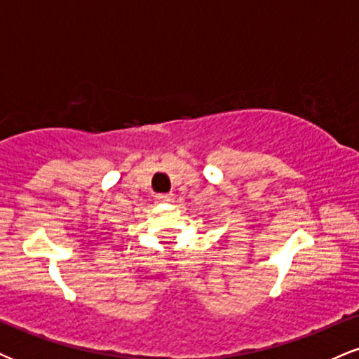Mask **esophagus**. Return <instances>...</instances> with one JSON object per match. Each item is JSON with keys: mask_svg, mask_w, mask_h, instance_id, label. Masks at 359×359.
Segmentation results:
<instances>
[{"mask_svg": "<svg viewBox=\"0 0 359 359\" xmlns=\"http://www.w3.org/2000/svg\"><path fill=\"white\" fill-rule=\"evenodd\" d=\"M156 201H158V203L170 204L175 201V194H158V196H156Z\"/></svg>", "mask_w": 359, "mask_h": 359, "instance_id": "obj_1", "label": "esophagus"}]
</instances>
